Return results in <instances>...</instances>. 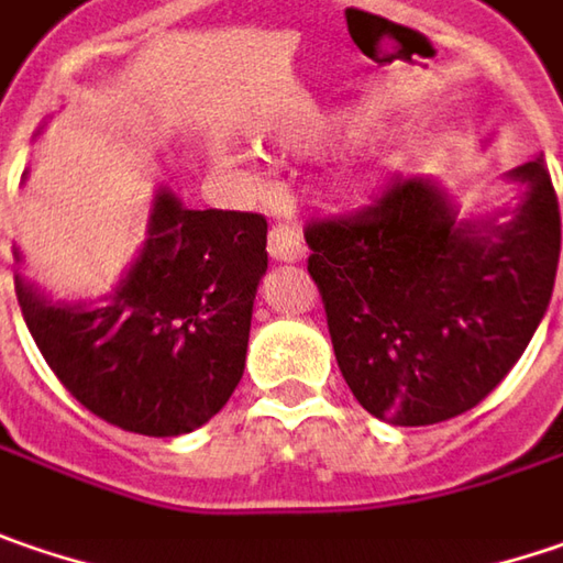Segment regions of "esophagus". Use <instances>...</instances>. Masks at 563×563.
Returning a JSON list of instances; mask_svg holds the SVG:
<instances>
[{"instance_id": "1", "label": "esophagus", "mask_w": 563, "mask_h": 563, "mask_svg": "<svg viewBox=\"0 0 563 563\" xmlns=\"http://www.w3.org/2000/svg\"><path fill=\"white\" fill-rule=\"evenodd\" d=\"M268 256L275 263H300L307 256V246L291 224H275L268 231Z\"/></svg>"}]
</instances>
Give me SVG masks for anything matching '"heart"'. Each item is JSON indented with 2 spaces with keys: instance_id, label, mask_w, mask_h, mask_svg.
<instances>
[{
  "instance_id": "heart-1",
  "label": "heart",
  "mask_w": 563,
  "mask_h": 563,
  "mask_svg": "<svg viewBox=\"0 0 563 563\" xmlns=\"http://www.w3.org/2000/svg\"><path fill=\"white\" fill-rule=\"evenodd\" d=\"M218 161H221L224 167H238V157L231 155V152H218Z\"/></svg>"
}]
</instances>
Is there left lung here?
<instances>
[{
  "label": "left lung",
  "mask_w": 563,
  "mask_h": 563,
  "mask_svg": "<svg viewBox=\"0 0 563 563\" xmlns=\"http://www.w3.org/2000/svg\"><path fill=\"white\" fill-rule=\"evenodd\" d=\"M517 206L463 214L437 184H396L377 206L307 228L339 371L399 428L475 408L542 323L561 256L545 157L514 167Z\"/></svg>",
  "instance_id": "left-lung-1"
}]
</instances>
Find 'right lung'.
<instances>
[{"label": "right lung", "mask_w": 563, "mask_h": 563, "mask_svg": "<svg viewBox=\"0 0 563 563\" xmlns=\"http://www.w3.org/2000/svg\"><path fill=\"white\" fill-rule=\"evenodd\" d=\"M266 231L263 214L186 209L157 186L145 243L110 295L71 303L14 275L21 317L88 411L132 434H189L243 377Z\"/></svg>", "instance_id": "right-lung-1"}]
</instances>
